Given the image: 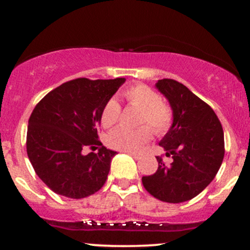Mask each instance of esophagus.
I'll list each match as a JSON object with an SVG mask.
<instances>
[{"label": "esophagus", "mask_w": 250, "mask_h": 250, "mask_svg": "<svg viewBox=\"0 0 250 250\" xmlns=\"http://www.w3.org/2000/svg\"><path fill=\"white\" fill-rule=\"evenodd\" d=\"M128 154H129V155H130V156H133V157H134V159H135V160H140V159H141V156H140V155H139V154H134V153H129V151H128Z\"/></svg>", "instance_id": "1"}]
</instances>
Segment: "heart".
<instances>
[{"label": "heart", "mask_w": 250, "mask_h": 250, "mask_svg": "<svg viewBox=\"0 0 250 250\" xmlns=\"http://www.w3.org/2000/svg\"><path fill=\"white\" fill-rule=\"evenodd\" d=\"M129 104L141 109L136 129L120 127L109 133L107 145L120 151H139L150 141L151 130L157 136L167 134L174 122L173 108L162 100L155 89L143 83H136L125 88L122 93ZM121 115V105L115 100H109L101 111V123L104 128L116 125Z\"/></svg>", "instance_id": "b5f03b06"}]
</instances>
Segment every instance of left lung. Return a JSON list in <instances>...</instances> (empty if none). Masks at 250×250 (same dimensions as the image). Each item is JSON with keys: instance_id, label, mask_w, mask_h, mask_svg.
<instances>
[{"instance_id": "obj_1", "label": "left lung", "mask_w": 250, "mask_h": 250, "mask_svg": "<svg viewBox=\"0 0 250 250\" xmlns=\"http://www.w3.org/2000/svg\"><path fill=\"white\" fill-rule=\"evenodd\" d=\"M159 90L168 99L174 122L160 146L173 162L156 156L159 168L142 177V185L155 199L180 203L194 199L217 174L225 156V137L219 117L209 104L182 83L159 80Z\"/></svg>"}]
</instances>
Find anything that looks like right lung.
Segmentation results:
<instances>
[{
    "label": "right lung",
    "instance_id": "obj_1",
    "mask_svg": "<svg viewBox=\"0 0 250 250\" xmlns=\"http://www.w3.org/2000/svg\"><path fill=\"white\" fill-rule=\"evenodd\" d=\"M125 79L62 83L36 104L29 117L27 154L37 176L54 193L70 199L95 194L107 181L116 151L99 140L101 111ZM99 147L84 154L85 147Z\"/></svg>",
    "mask_w": 250,
    "mask_h": 250
}]
</instances>
